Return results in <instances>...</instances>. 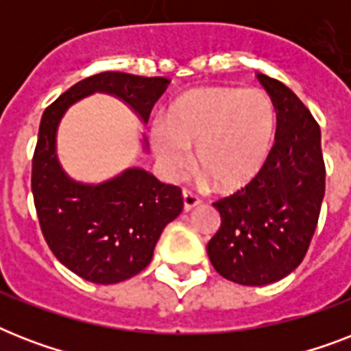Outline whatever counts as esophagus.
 <instances>
[{"instance_id": "esophagus-1", "label": "esophagus", "mask_w": 351, "mask_h": 351, "mask_svg": "<svg viewBox=\"0 0 351 351\" xmlns=\"http://www.w3.org/2000/svg\"><path fill=\"white\" fill-rule=\"evenodd\" d=\"M182 198H184V209H186V211H191L195 206L200 204V198H198L193 191H189V189H184V191H182Z\"/></svg>"}]
</instances>
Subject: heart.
I'll use <instances>...</instances> for the list:
<instances>
[{"label":"heart","instance_id":"b5f03b06","mask_svg":"<svg viewBox=\"0 0 351 351\" xmlns=\"http://www.w3.org/2000/svg\"><path fill=\"white\" fill-rule=\"evenodd\" d=\"M277 112L258 89L206 85L178 96L165 120L151 129L156 158L169 173L187 164L195 147V167L219 191H237L261 175L271 153Z\"/></svg>","mask_w":351,"mask_h":351}]
</instances>
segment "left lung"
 <instances>
[{
    "mask_svg": "<svg viewBox=\"0 0 351 351\" xmlns=\"http://www.w3.org/2000/svg\"><path fill=\"white\" fill-rule=\"evenodd\" d=\"M277 112V132L255 180L213 206L220 228L208 244L213 267L242 286L277 282L306 256L326 186L321 127L282 82L256 74Z\"/></svg>",
    "mask_w": 351,
    "mask_h": 351,
    "instance_id": "left-lung-1",
    "label": "left lung"
}]
</instances>
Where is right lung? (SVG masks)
Listing matches in <instances>:
<instances>
[{"instance_id": "add662e5", "label": "right lung", "mask_w": 351, "mask_h": 351, "mask_svg": "<svg viewBox=\"0 0 351 351\" xmlns=\"http://www.w3.org/2000/svg\"><path fill=\"white\" fill-rule=\"evenodd\" d=\"M169 80L127 73L95 74L73 85L41 117L32 156V197L41 233L63 266L95 284L134 277L153 258L164 228L184 208L182 189L138 167L98 184L71 180L58 164L56 129L74 101L96 90L118 96L149 120Z\"/></svg>"}]
</instances>
